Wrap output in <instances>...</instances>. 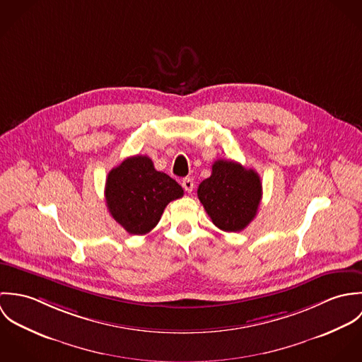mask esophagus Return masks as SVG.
Returning a JSON list of instances; mask_svg holds the SVG:
<instances>
[{
	"instance_id": "1",
	"label": "esophagus",
	"mask_w": 362,
	"mask_h": 362,
	"mask_svg": "<svg viewBox=\"0 0 362 362\" xmlns=\"http://www.w3.org/2000/svg\"><path fill=\"white\" fill-rule=\"evenodd\" d=\"M182 188H184L187 192H192V189H194V180L189 178V177L184 178V180H182Z\"/></svg>"
}]
</instances>
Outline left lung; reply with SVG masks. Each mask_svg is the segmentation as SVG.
Masks as SVG:
<instances>
[{
    "mask_svg": "<svg viewBox=\"0 0 362 362\" xmlns=\"http://www.w3.org/2000/svg\"><path fill=\"white\" fill-rule=\"evenodd\" d=\"M198 198L216 227L235 233L257 216L262 182L252 168L233 160H216L211 175L199 184Z\"/></svg>",
    "mask_w": 362,
    "mask_h": 362,
    "instance_id": "left-lung-1",
    "label": "left lung"
}]
</instances>
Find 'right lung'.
Returning a JSON list of instances; mask_svg holds the SVG:
<instances>
[{"instance_id":"add662e5","label":"right lung","mask_w":362,"mask_h":362,"mask_svg":"<svg viewBox=\"0 0 362 362\" xmlns=\"http://www.w3.org/2000/svg\"><path fill=\"white\" fill-rule=\"evenodd\" d=\"M104 195L112 218L129 234L144 235L155 228L164 207L181 198L184 189L157 171L148 156H132L108 173Z\"/></svg>"}]
</instances>
